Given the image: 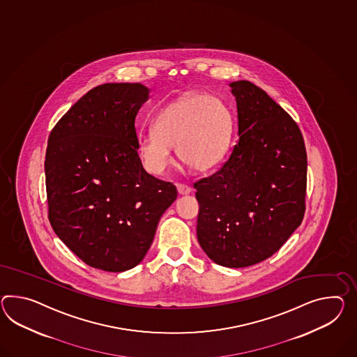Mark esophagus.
Masks as SVG:
<instances>
[{
    "instance_id": "34e87169",
    "label": "esophagus",
    "mask_w": 357,
    "mask_h": 357,
    "mask_svg": "<svg viewBox=\"0 0 357 357\" xmlns=\"http://www.w3.org/2000/svg\"><path fill=\"white\" fill-rule=\"evenodd\" d=\"M176 190L179 192V195H188L192 192L191 187L188 184H184V183H178Z\"/></svg>"
}]
</instances>
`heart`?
<instances>
[{
  "mask_svg": "<svg viewBox=\"0 0 357 357\" xmlns=\"http://www.w3.org/2000/svg\"><path fill=\"white\" fill-rule=\"evenodd\" d=\"M234 132V117L217 96L190 93L162 107L152 129L142 132L138 153L143 167L162 175L173 164L172 147L184 164L208 172L225 158Z\"/></svg>",
  "mask_w": 357,
  "mask_h": 357,
  "instance_id": "1",
  "label": "heart"
}]
</instances>
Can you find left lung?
<instances>
[{
  "mask_svg": "<svg viewBox=\"0 0 357 357\" xmlns=\"http://www.w3.org/2000/svg\"><path fill=\"white\" fill-rule=\"evenodd\" d=\"M238 140L217 173L195 183L197 240L217 264L243 268L270 258L301 226L307 153L296 122L250 81L229 84Z\"/></svg>",
  "mask_w": 357,
  "mask_h": 357,
  "instance_id": "left-lung-1",
  "label": "left lung"
}]
</instances>
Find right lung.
Returning a JSON list of instances; mask_svg holds the SVG:
<instances>
[{
  "label": "right lung",
  "instance_id": "right-lung-1",
  "mask_svg": "<svg viewBox=\"0 0 357 357\" xmlns=\"http://www.w3.org/2000/svg\"><path fill=\"white\" fill-rule=\"evenodd\" d=\"M142 84L91 89L54 126L45 175L54 232L90 267L123 272L146 257L176 188L148 174L138 155L135 117Z\"/></svg>",
  "mask_w": 357,
  "mask_h": 357
}]
</instances>
